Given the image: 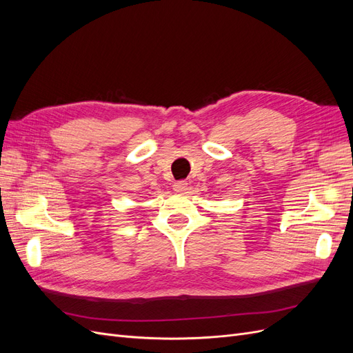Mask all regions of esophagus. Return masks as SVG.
I'll return each instance as SVG.
<instances>
[{
  "instance_id": "34e87169",
  "label": "esophagus",
  "mask_w": 353,
  "mask_h": 353,
  "mask_svg": "<svg viewBox=\"0 0 353 353\" xmlns=\"http://www.w3.org/2000/svg\"><path fill=\"white\" fill-rule=\"evenodd\" d=\"M188 187V183L187 181H176V183L174 184V190L176 191V193H183V191H185Z\"/></svg>"
}]
</instances>
